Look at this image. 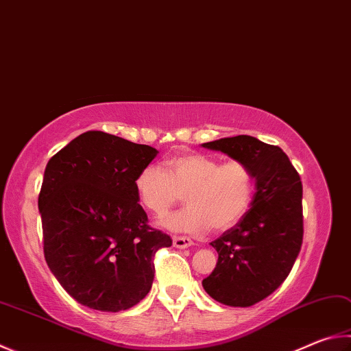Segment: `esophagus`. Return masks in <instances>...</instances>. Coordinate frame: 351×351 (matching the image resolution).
Instances as JSON below:
<instances>
[{"label":"esophagus","instance_id":"obj_1","mask_svg":"<svg viewBox=\"0 0 351 351\" xmlns=\"http://www.w3.org/2000/svg\"><path fill=\"white\" fill-rule=\"evenodd\" d=\"M193 244V241L186 237H173V245L176 248H187Z\"/></svg>","mask_w":351,"mask_h":351}]
</instances>
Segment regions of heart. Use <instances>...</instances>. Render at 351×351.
<instances>
[{"label": "heart", "mask_w": 351, "mask_h": 351, "mask_svg": "<svg viewBox=\"0 0 351 351\" xmlns=\"http://www.w3.org/2000/svg\"><path fill=\"white\" fill-rule=\"evenodd\" d=\"M141 206L162 218L181 201L186 208L161 221L175 233L204 234L210 228L224 232L238 224L252 207L254 176L238 159L221 162L202 154H180L165 159L162 169L147 165L133 182Z\"/></svg>", "instance_id": "b5f03b06"}]
</instances>
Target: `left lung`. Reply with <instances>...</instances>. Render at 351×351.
Listing matches in <instances>:
<instances>
[{
	"instance_id": "1",
	"label": "left lung",
	"mask_w": 351,
	"mask_h": 351,
	"mask_svg": "<svg viewBox=\"0 0 351 351\" xmlns=\"http://www.w3.org/2000/svg\"><path fill=\"white\" fill-rule=\"evenodd\" d=\"M202 147L245 162L253 171L256 192L252 207L237 226L210 242L218 252V263L202 281L215 301L250 307L285 281L301 250V178L278 145L258 138H221Z\"/></svg>"
}]
</instances>
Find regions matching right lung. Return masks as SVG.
Instances as JSON below:
<instances>
[{"instance_id":"right-lung-1","label":"right lung","mask_w":351,"mask_h":351,"mask_svg":"<svg viewBox=\"0 0 351 351\" xmlns=\"http://www.w3.org/2000/svg\"><path fill=\"white\" fill-rule=\"evenodd\" d=\"M158 150L104 132H86L50 158L38 208L44 258L70 296L117 313L152 289L154 256L169 234L147 224L136 175Z\"/></svg>"}]
</instances>
